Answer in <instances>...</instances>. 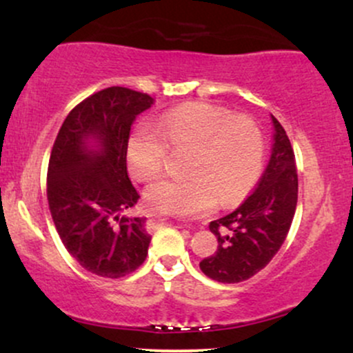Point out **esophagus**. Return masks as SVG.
<instances>
[{"label":"esophagus","mask_w":353,"mask_h":353,"mask_svg":"<svg viewBox=\"0 0 353 353\" xmlns=\"http://www.w3.org/2000/svg\"><path fill=\"white\" fill-rule=\"evenodd\" d=\"M154 224H156V225H164L165 222L163 221V219H159V221H154Z\"/></svg>","instance_id":"esophagus-1"}]
</instances>
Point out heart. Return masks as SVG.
Masks as SVG:
<instances>
[{
    "instance_id": "1",
    "label": "heart",
    "mask_w": 353,
    "mask_h": 353,
    "mask_svg": "<svg viewBox=\"0 0 353 353\" xmlns=\"http://www.w3.org/2000/svg\"><path fill=\"white\" fill-rule=\"evenodd\" d=\"M168 149L185 151L184 179L148 185L144 197L157 212L199 216L216 205L236 204L254 188L264 165V137L249 117L225 109L190 103L164 112L156 128L139 124L125 145L128 169L145 182L159 176Z\"/></svg>"
}]
</instances>
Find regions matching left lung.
Segmentation results:
<instances>
[{"mask_svg":"<svg viewBox=\"0 0 353 353\" xmlns=\"http://www.w3.org/2000/svg\"><path fill=\"white\" fill-rule=\"evenodd\" d=\"M270 119L272 148L257 188L236 210L209 224L219 245L199 267L212 281L250 279L272 261L289 234L297 205V168L285 131L274 116Z\"/></svg>","mask_w":353,"mask_h":353,"instance_id":"obj_1","label":"left lung"}]
</instances>
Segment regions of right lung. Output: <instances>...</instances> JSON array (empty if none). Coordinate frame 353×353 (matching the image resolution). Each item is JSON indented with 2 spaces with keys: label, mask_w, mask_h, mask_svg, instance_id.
<instances>
[{
  "label": "right lung",
  "mask_w": 353,
  "mask_h": 353,
  "mask_svg": "<svg viewBox=\"0 0 353 353\" xmlns=\"http://www.w3.org/2000/svg\"><path fill=\"white\" fill-rule=\"evenodd\" d=\"M151 96L112 86L89 96L64 119L48 165V202L56 230L91 274L119 279L145 261L144 217H128L139 199L125 164L131 125Z\"/></svg>",
  "instance_id": "right-lung-1"
}]
</instances>
